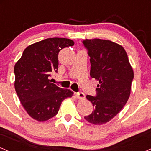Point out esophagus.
<instances>
[{"label": "esophagus", "mask_w": 151, "mask_h": 151, "mask_svg": "<svg viewBox=\"0 0 151 151\" xmlns=\"http://www.w3.org/2000/svg\"><path fill=\"white\" fill-rule=\"evenodd\" d=\"M76 96L79 99H85V94L83 92H78L76 93Z\"/></svg>", "instance_id": "34e87169"}]
</instances>
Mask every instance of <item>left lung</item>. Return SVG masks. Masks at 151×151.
I'll return each instance as SVG.
<instances>
[{"label": "left lung", "instance_id": "left-lung-1", "mask_svg": "<svg viewBox=\"0 0 151 151\" xmlns=\"http://www.w3.org/2000/svg\"><path fill=\"white\" fill-rule=\"evenodd\" d=\"M90 57V75L99 81L96 96H86L94 108L84 119L102 125L115 117L127 103L133 70L126 50L119 44L101 39L83 41Z\"/></svg>", "mask_w": 151, "mask_h": 151}]
</instances>
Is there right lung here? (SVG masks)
Listing matches in <instances>:
<instances>
[{
    "mask_svg": "<svg viewBox=\"0 0 151 151\" xmlns=\"http://www.w3.org/2000/svg\"><path fill=\"white\" fill-rule=\"evenodd\" d=\"M74 44L67 38H47L27 47L15 63V91L23 108L35 120L45 121L54 117L62 101L73 96V91L59 87L49 77L58 72L59 52Z\"/></svg>",
    "mask_w": 151,
    "mask_h": 151,
    "instance_id": "add662e5",
    "label": "right lung"
}]
</instances>
